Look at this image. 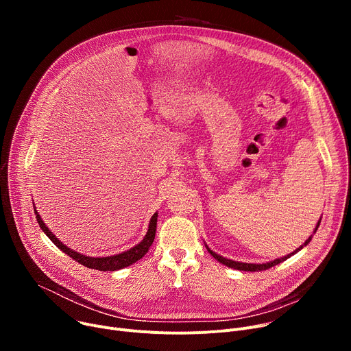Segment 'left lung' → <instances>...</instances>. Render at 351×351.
Listing matches in <instances>:
<instances>
[{
    "instance_id": "obj_1",
    "label": "left lung",
    "mask_w": 351,
    "mask_h": 351,
    "mask_svg": "<svg viewBox=\"0 0 351 351\" xmlns=\"http://www.w3.org/2000/svg\"><path fill=\"white\" fill-rule=\"evenodd\" d=\"M319 225H320V222L317 223V226H316V230H317V228H319ZM315 230V232H316ZM311 241V237H308L307 241H306V243L303 245V246H306V245H308V242ZM303 246H300L298 250H294L293 253H290V254H287V256H285V257H280V259H276V261H273V262H269V263H263V265H252V263H241V262H234V261H230V259H226V257H222V256H219V254H216L215 252H212L209 247H208V250H209V253L215 257L216 261H219L220 263H223V265H226L228 267H232V269H236V270H245V271H262V270H266V269H270V267H273V266H276V265H279V263H282V262H285L286 259H289L290 256H293L294 253L296 252H299L300 249H303Z\"/></svg>"
}]
</instances>
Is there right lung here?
<instances>
[{"mask_svg": "<svg viewBox=\"0 0 351 351\" xmlns=\"http://www.w3.org/2000/svg\"><path fill=\"white\" fill-rule=\"evenodd\" d=\"M34 212L36 215V220H38V225L40 228L44 230V233L51 239V242L57 246L58 249H61L64 253H66L69 257H72L73 261H77L80 265L89 267V269H95V270H101V271H115L119 269H123L129 265L135 263L136 261H139L141 257H143L146 254V252L149 250V247L154 243V239H155V233H156V222H158V213H155L151 217V222H149V229H147V233L145 236L143 241L136 245L135 247L129 249L123 253L115 254V256H108V257H89L85 254H80L77 252H73L72 249L66 247L65 245H62V242H60L57 237L52 234V232L45 226V223L43 222V219L40 217L38 212L35 210Z\"/></svg>", "mask_w": 351, "mask_h": 351, "instance_id": "add662e5", "label": "right lung"}]
</instances>
